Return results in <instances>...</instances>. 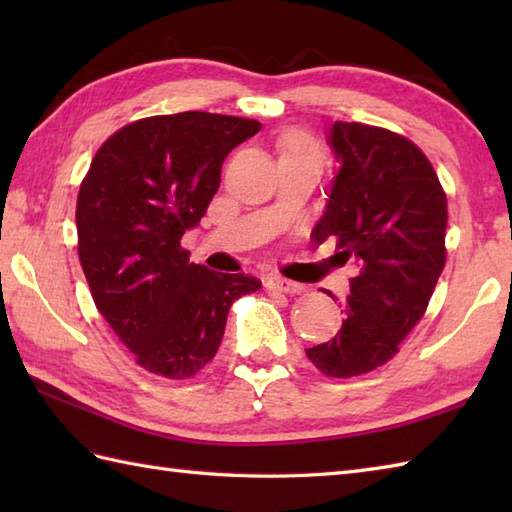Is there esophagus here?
Listing matches in <instances>:
<instances>
[{"label":"esophagus","instance_id":"obj_1","mask_svg":"<svg viewBox=\"0 0 512 512\" xmlns=\"http://www.w3.org/2000/svg\"><path fill=\"white\" fill-rule=\"evenodd\" d=\"M266 288L273 290V292H286V295H299V292L306 290V286H303V284H297V281L286 279L281 275L266 277Z\"/></svg>","mask_w":512,"mask_h":512}]
</instances>
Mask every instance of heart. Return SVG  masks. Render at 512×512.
<instances>
[{
	"label": "heart",
	"mask_w": 512,
	"mask_h": 512,
	"mask_svg": "<svg viewBox=\"0 0 512 512\" xmlns=\"http://www.w3.org/2000/svg\"><path fill=\"white\" fill-rule=\"evenodd\" d=\"M281 156L284 154H308V151H314L310 138L303 136L301 132H290L284 138H281Z\"/></svg>",
	"instance_id": "heart-1"
}]
</instances>
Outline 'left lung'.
Returning a JSON list of instances; mask_svg holds the SVG:
<instances>
[{"instance_id":"obj_1","label":"left lung","mask_w":512,"mask_h":512,"mask_svg":"<svg viewBox=\"0 0 512 512\" xmlns=\"http://www.w3.org/2000/svg\"><path fill=\"white\" fill-rule=\"evenodd\" d=\"M328 145L336 173L312 237L336 235L358 275L339 332L306 354L323 374L350 378L385 365L427 310L447 259V195L427 156L389 129L336 121Z\"/></svg>"}]
</instances>
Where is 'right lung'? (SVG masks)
I'll use <instances>...</instances> for the list:
<instances>
[{
    "label": "right lung",
    "instance_id": "1",
    "mask_svg": "<svg viewBox=\"0 0 512 512\" xmlns=\"http://www.w3.org/2000/svg\"><path fill=\"white\" fill-rule=\"evenodd\" d=\"M262 125L180 112L136 121L96 151L76 200L79 259L96 308L136 363L189 378L222 343L233 301L262 281L189 264L182 235L200 224L222 162Z\"/></svg>",
    "mask_w": 512,
    "mask_h": 512
}]
</instances>
